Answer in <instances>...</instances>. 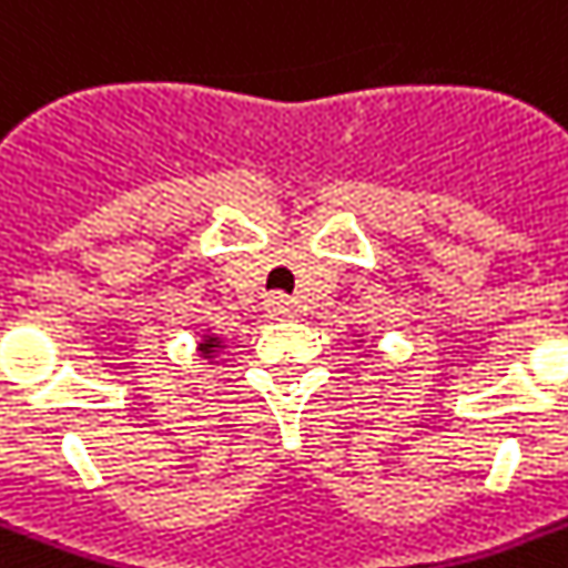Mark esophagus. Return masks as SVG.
<instances>
[{"label": "esophagus", "instance_id": "esophagus-1", "mask_svg": "<svg viewBox=\"0 0 568 568\" xmlns=\"http://www.w3.org/2000/svg\"><path fill=\"white\" fill-rule=\"evenodd\" d=\"M265 314H268L271 321H288V317H294L292 300L285 297V294H271L265 300Z\"/></svg>", "mask_w": 568, "mask_h": 568}]
</instances>
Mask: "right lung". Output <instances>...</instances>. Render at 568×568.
Here are the masks:
<instances>
[{
	"mask_svg": "<svg viewBox=\"0 0 568 568\" xmlns=\"http://www.w3.org/2000/svg\"><path fill=\"white\" fill-rule=\"evenodd\" d=\"M219 346H222V341H219L216 335H204L202 343H199V352H202L204 357H213V352H216Z\"/></svg>",
	"mask_w": 568,
	"mask_h": 568,
	"instance_id": "add662e5",
	"label": "right lung"
}]
</instances>
